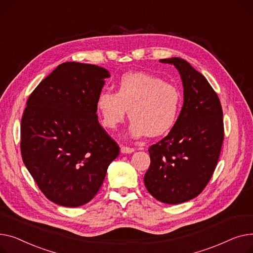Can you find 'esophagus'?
Listing matches in <instances>:
<instances>
[{
	"label": "esophagus",
	"instance_id": "obj_1",
	"mask_svg": "<svg viewBox=\"0 0 253 253\" xmlns=\"http://www.w3.org/2000/svg\"><path fill=\"white\" fill-rule=\"evenodd\" d=\"M133 151H135V149H133V148H129V147H126V146H123L121 148V152L124 153V154H130Z\"/></svg>",
	"mask_w": 253,
	"mask_h": 253
}]
</instances>
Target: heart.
I'll return each instance as SVG.
<instances>
[{
    "mask_svg": "<svg viewBox=\"0 0 253 253\" xmlns=\"http://www.w3.org/2000/svg\"><path fill=\"white\" fill-rule=\"evenodd\" d=\"M182 94L176 86L146 73H126L118 80L116 93L103 90L96 108L101 123L115 128L128 114L129 135L158 137L169 131L177 122L182 108Z\"/></svg>",
    "mask_w": 253,
    "mask_h": 253,
    "instance_id": "heart-1",
    "label": "heart"
}]
</instances>
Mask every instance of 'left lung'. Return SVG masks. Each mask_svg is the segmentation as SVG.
<instances>
[{"label": "left lung", "mask_w": 253, "mask_h": 253, "mask_svg": "<svg viewBox=\"0 0 253 253\" xmlns=\"http://www.w3.org/2000/svg\"><path fill=\"white\" fill-rule=\"evenodd\" d=\"M179 71L184 103L169 135L149 148L144 183L160 202L179 204L197 197L217 165L224 122L219 99L207 80L179 57L160 59Z\"/></svg>", "instance_id": "1"}]
</instances>
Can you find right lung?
<instances>
[{
    "mask_svg": "<svg viewBox=\"0 0 253 253\" xmlns=\"http://www.w3.org/2000/svg\"><path fill=\"white\" fill-rule=\"evenodd\" d=\"M107 69L79 62L57 66L29 96L21 120V155L43 195L78 207L101 188L120 147L98 122L96 100Z\"/></svg>",
    "mask_w": 253,
    "mask_h": 253,
    "instance_id": "add662e5",
    "label": "right lung"
}]
</instances>
